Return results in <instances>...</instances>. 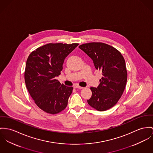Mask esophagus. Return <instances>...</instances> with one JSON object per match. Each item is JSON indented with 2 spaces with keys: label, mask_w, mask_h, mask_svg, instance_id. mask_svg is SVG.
Returning <instances> with one entry per match:
<instances>
[{
  "label": "esophagus",
  "mask_w": 153,
  "mask_h": 153,
  "mask_svg": "<svg viewBox=\"0 0 153 153\" xmlns=\"http://www.w3.org/2000/svg\"><path fill=\"white\" fill-rule=\"evenodd\" d=\"M74 88H79V89H82V88H83V87H80V86H79V85H74Z\"/></svg>",
  "instance_id": "obj_1"
}]
</instances>
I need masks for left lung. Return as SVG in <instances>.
Here are the masks:
<instances>
[{"label": "left lung", "instance_id": "8db88e82", "mask_svg": "<svg viewBox=\"0 0 153 153\" xmlns=\"http://www.w3.org/2000/svg\"><path fill=\"white\" fill-rule=\"evenodd\" d=\"M79 48L93 60L102 77L97 88L91 87L88 104L99 111H104L118 102L126 87L128 73L125 59L115 48L102 42H91Z\"/></svg>", "mask_w": 153, "mask_h": 153}]
</instances>
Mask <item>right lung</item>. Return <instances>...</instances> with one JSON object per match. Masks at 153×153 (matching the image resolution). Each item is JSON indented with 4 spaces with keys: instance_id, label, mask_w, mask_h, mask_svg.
Returning <instances> with one entry per match:
<instances>
[{
    "instance_id": "obj_1",
    "label": "right lung",
    "mask_w": 153,
    "mask_h": 153,
    "mask_svg": "<svg viewBox=\"0 0 153 153\" xmlns=\"http://www.w3.org/2000/svg\"><path fill=\"white\" fill-rule=\"evenodd\" d=\"M79 44H48L33 51L26 62L24 79L26 87L36 105L51 114L66 108L72 87L61 84L56 77L60 74L65 58Z\"/></svg>"
}]
</instances>
